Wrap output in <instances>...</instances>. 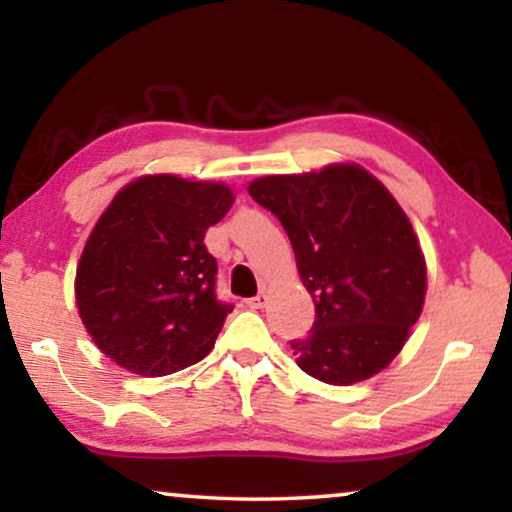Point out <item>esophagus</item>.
Segmentation results:
<instances>
[{
  "mask_svg": "<svg viewBox=\"0 0 512 512\" xmlns=\"http://www.w3.org/2000/svg\"><path fill=\"white\" fill-rule=\"evenodd\" d=\"M265 303H268V296H265V293L261 291V293H258V296L247 300V307H251V310H263Z\"/></svg>",
  "mask_w": 512,
  "mask_h": 512,
  "instance_id": "obj_1",
  "label": "esophagus"
}]
</instances>
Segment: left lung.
<instances>
[{"instance_id":"left-lung-1","label":"left lung","mask_w":512,"mask_h":512,"mask_svg":"<svg viewBox=\"0 0 512 512\" xmlns=\"http://www.w3.org/2000/svg\"><path fill=\"white\" fill-rule=\"evenodd\" d=\"M249 195L284 226L314 300L312 331L291 342L300 370L347 387L387 368L426 293L424 254L394 195L359 165L272 174Z\"/></svg>"}]
</instances>
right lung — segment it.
<instances>
[{
    "label": "right lung",
    "mask_w": 512,
    "mask_h": 512,
    "mask_svg": "<svg viewBox=\"0 0 512 512\" xmlns=\"http://www.w3.org/2000/svg\"><path fill=\"white\" fill-rule=\"evenodd\" d=\"M233 200L226 184L174 174L139 177L116 193L74 282L81 321L102 354L135 375L163 377L212 352L233 305L216 298L205 233Z\"/></svg>",
    "instance_id": "1"
}]
</instances>
